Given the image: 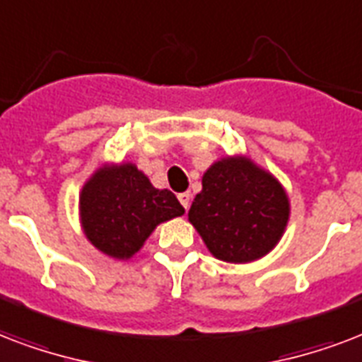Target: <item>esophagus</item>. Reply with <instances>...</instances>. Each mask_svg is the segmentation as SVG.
Instances as JSON below:
<instances>
[{
  "instance_id": "obj_1",
  "label": "esophagus",
  "mask_w": 362,
  "mask_h": 362,
  "mask_svg": "<svg viewBox=\"0 0 362 362\" xmlns=\"http://www.w3.org/2000/svg\"><path fill=\"white\" fill-rule=\"evenodd\" d=\"M190 198H192V196H190L189 192H181V194H179V202H181V206H183L185 209H189L190 207Z\"/></svg>"
}]
</instances>
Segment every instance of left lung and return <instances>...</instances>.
<instances>
[{
	"label": "left lung",
	"mask_w": 362,
	"mask_h": 362,
	"mask_svg": "<svg viewBox=\"0 0 362 362\" xmlns=\"http://www.w3.org/2000/svg\"><path fill=\"white\" fill-rule=\"evenodd\" d=\"M288 213L287 192L270 172L247 156H226L204 173L189 221L215 259L243 264L276 247Z\"/></svg>",
	"instance_id": "obj_1"
}]
</instances>
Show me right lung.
Returning a JSON list of instances; mask_svg holds the SVG:
<instances>
[{"mask_svg": "<svg viewBox=\"0 0 362 362\" xmlns=\"http://www.w3.org/2000/svg\"><path fill=\"white\" fill-rule=\"evenodd\" d=\"M81 225L103 255L128 260L156 226L185 213L173 192L155 189L134 164L98 168L81 190Z\"/></svg>", "mask_w": 362, "mask_h": 362, "instance_id": "add662e5", "label": "right lung"}]
</instances>
